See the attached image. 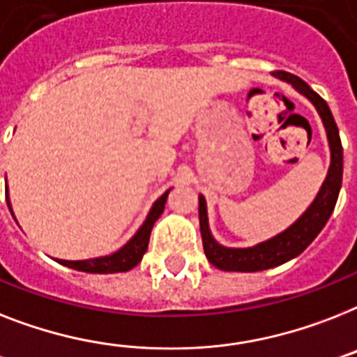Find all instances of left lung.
Returning <instances> with one entry per match:
<instances>
[{
	"label": "left lung",
	"instance_id": "left-lung-1",
	"mask_svg": "<svg viewBox=\"0 0 357 357\" xmlns=\"http://www.w3.org/2000/svg\"><path fill=\"white\" fill-rule=\"evenodd\" d=\"M273 75L291 84L297 91L306 95L314 102L321 119H323L326 133H328L332 165H330L328 176L324 179L317 198H315L314 204L310 205L308 211L279 236L249 249H229L214 242L207 224V205H205L204 196H199V231H202L205 255H207L208 262L218 269H224V271H245V273L248 271H262V269L280 266V264L288 262V260L303 253L304 249L314 242L315 236L321 233L324 224L328 222L330 214L335 207V202H337L341 181H343V146H341V139H339L337 124L332 117L328 104L324 102V98H321L299 77H295L288 71H275Z\"/></svg>",
	"mask_w": 357,
	"mask_h": 357
}]
</instances>
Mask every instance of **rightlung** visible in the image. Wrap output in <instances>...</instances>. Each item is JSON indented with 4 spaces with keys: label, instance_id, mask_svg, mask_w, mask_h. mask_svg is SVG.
<instances>
[{
    "label": "right lung",
    "instance_id": "right-lung-1",
    "mask_svg": "<svg viewBox=\"0 0 357 357\" xmlns=\"http://www.w3.org/2000/svg\"><path fill=\"white\" fill-rule=\"evenodd\" d=\"M170 190L161 196V198L153 204L152 211L149 213L144 224L137 231V234L130 240L128 244L124 245L123 249H119L117 253L109 255V257H100V259H89V260H58L68 268L78 269V271H88V273H119V271H128V269L135 268L141 260L143 255L146 253L149 248L150 233L155 224V220L163 213L165 204H167V196ZM13 213V211H10Z\"/></svg>",
    "mask_w": 357,
    "mask_h": 357
}]
</instances>
